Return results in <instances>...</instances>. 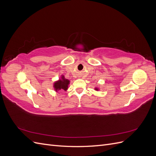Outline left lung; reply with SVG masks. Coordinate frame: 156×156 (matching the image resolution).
<instances>
[{
    "instance_id": "8db88e82",
    "label": "left lung",
    "mask_w": 156,
    "mask_h": 156,
    "mask_svg": "<svg viewBox=\"0 0 156 156\" xmlns=\"http://www.w3.org/2000/svg\"><path fill=\"white\" fill-rule=\"evenodd\" d=\"M95 90H99V89H98V88H95Z\"/></svg>"
}]
</instances>
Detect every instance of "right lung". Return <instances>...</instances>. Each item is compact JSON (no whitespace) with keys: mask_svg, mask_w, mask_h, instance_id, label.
I'll return each instance as SVG.
<instances>
[{"mask_svg":"<svg viewBox=\"0 0 156 156\" xmlns=\"http://www.w3.org/2000/svg\"><path fill=\"white\" fill-rule=\"evenodd\" d=\"M69 84V80L66 79L65 77L62 75L58 81L54 83L53 87L56 92H58V90L66 91L68 88Z\"/></svg>","mask_w":156,"mask_h":156,"instance_id":"right-lung-1","label":"right lung"}]
</instances>
